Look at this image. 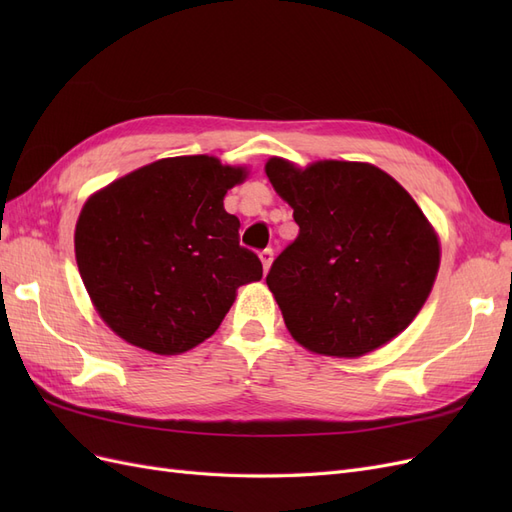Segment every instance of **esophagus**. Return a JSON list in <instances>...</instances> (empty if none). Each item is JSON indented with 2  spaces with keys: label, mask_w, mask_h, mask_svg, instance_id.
Wrapping results in <instances>:
<instances>
[{
  "label": "esophagus",
  "mask_w": 512,
  "mask_h": 512,
  "mask_svg": "<svg viewBox=\"0 0 512 512\" xmlns=\"http://www.w3.org/2000/svg\"><path fill=\"white\" fill-rule=\"evenodd\" d=\"M260 260H262V269H265V275H267L271 269V262H273V250L260 252Z\"/></svg>",
  "instance_id": "34e87169"
}]
</instances>
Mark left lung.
Instances as JSON below:
<instances>
[{
	"label": "left lung",
	"mask_w": 512,
	"mask_h": 512,
	"mask_svg": "<svg viewBox=\"0 0 512 512\" xmlns=\"http://www.w3.org/2000/svg\"><path fill=\"white\" fill-rule=\"evenodd\" d=\"M299 237L267 286L305 350L356 359L389 344L421 312L440 269V239L416 200L369 162L269 158Z\"/></svg>",
	"instance_id": "1"
}]
</instances>
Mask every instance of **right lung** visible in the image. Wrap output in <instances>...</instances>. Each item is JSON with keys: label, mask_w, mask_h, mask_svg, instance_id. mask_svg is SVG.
I'll return each instance as SVG.
<instances>
[{"label": "right lung", "mask_w": 512, "mask_h": 512, "mask_svg": "<svg viewBox=\"0 0 512 512\" xmlns=\"http://www.w3.org/2000/svg\"><path fill=\"white\" fill-rule=\"evenodd\" d=\"M247 166L213 156L162 158L87 198L74 256L98 316L123 342L181 354L222 324L262 265L239 245V218L224 209Z\"/></svg>", "instance_id": "right-lung-1"}]
</instances>
